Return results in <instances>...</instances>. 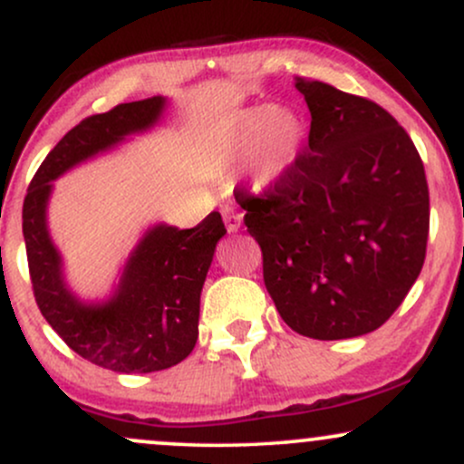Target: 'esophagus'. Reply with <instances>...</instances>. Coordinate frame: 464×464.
<instances>
[{"label": "esophagus", "instance_id": "1", "mask_svg": "<svg viewBox=\"0 0 464 464\" xmlns=\"http://www.w3.org/2000/svg\"><path fill=\"white\" fill-rule=\"evenodd\" d=\"M225 225L228 233H236L239 227H242V211L233 209V207H227L225 209Z\"/></svg>", "mask_w": 464, "mask_h": 464}]
</instances>
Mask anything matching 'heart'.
<instances>
[{"instance_id": "1", "label": "heart", "mask_w": 464, "mask_h": 464, "mask_svg": "<svg viewBox=\"0 0 464 464\" xmlns=\"http://www.w3.org/2000/svg\"><path fill=\"white\" fill-rule=\"evenodd\" d=\"M305 129L292 111L264 104L237 120L218 148V161L228 172L244 168L257 157V177L264 183L284 177L299 157Z\"/></svg>"}]
</instances>
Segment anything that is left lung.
Masks as SVG:
<instances>
[{
	"instance_id": "8db88e82",
	"label": "left lung",
	"mask_w": 464,
	"mask_h": 464,
	"mask_svg": "<svg viewBox=\"0 0 464 464\" xmlns=\"http://www.w3.org/2000/svg\"><path fill=\"white\" fill-rule=\"evenodd\" d=\"M305 148L262 194L236 191L287 327L316 340L375 332L423 268L430 191L403 126L372 100L295 78Z\"/></svg>"
}]
</instances>
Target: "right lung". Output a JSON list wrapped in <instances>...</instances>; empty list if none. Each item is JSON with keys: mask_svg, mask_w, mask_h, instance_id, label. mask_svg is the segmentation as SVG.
I'll list each match as a JSON object with an SVG mask.
<instances>
[{"mask_svg": "<svg viewBox=\"0 0 464 464\" xmlns=\"http://www.w3.org/2000/svg\"><path fill=\"white\" fill-rule=\"evenodd\" d=\"M165 98L117 104L87 117L56 143L30 180L24 200V239L32 292L52 329L80 358L115 372H154L183 362L198 340L200 290L218 239L227 233L218 211L194 228L157 225L130 255L120 287L100 305L67 290L61 255L45 225L52 183L69 168L150 129Z\"/></svg>", "mask_w": 464, "mask_h": 464, "instance_id": "1", "label": "right lung"}]
</instances>
